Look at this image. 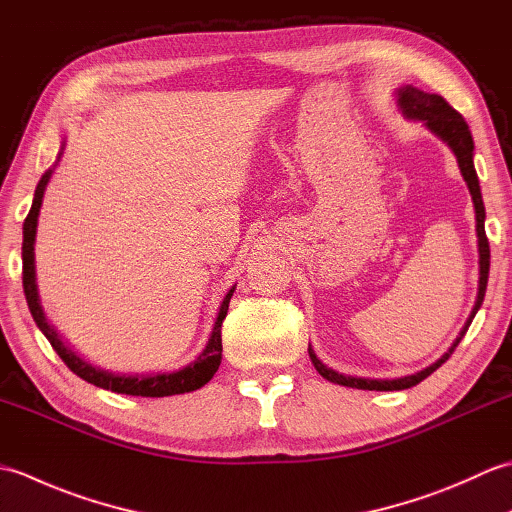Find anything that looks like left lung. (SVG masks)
<instances>
[{
	"instance_id": "1",
	"label": "left lung",
	"mask_w": 512,
	"mask_h": 512,
	"mask_svg": "<svg viewBox=\"0 0 512 512\" xmlns=\"http://www.w3.org/2000/svg\"><path fill=\"white\" fill-rule=\"evenodd\" d=\"M398 103H400V110L407 118H420L424 121L433 134H438L444 143H447L455 158H458V165L462 176L469 184V191H471V198L475 204V220H477V246H480V288H477V301L473 306L471 317L466 319L464 328L460 332L458 339L449 347V352L444 354L442 358H438L436 363L429 365L427 369H422V372H416L411 376L405 378H394V380H372V378H354V376H343L339 372H334V369L325 367L317 354L312 352V347H308V354H310V361L312 365L317 367V372L325 378L330 380V383L336 385H343V387H356V389H369V391H398V389H409L413 385H418L420 380H424L427 376H431L436 369L449 361V356L455 352V347L462 341V336L469 330V325L473 321V317L480 310L484 295H486V284H488V268H491V248H488V237L484 231V202H482V191H480V180H477V173L473 167V138L469 132V125H466L464 118L453 110V107L442 99L440 94H427V92H420L416 88H407L398 90Z\"/></svg>"
}]
</instances>
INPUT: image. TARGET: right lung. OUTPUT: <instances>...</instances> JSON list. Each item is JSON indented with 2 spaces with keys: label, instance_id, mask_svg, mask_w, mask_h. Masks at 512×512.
Here are the masks:
<instances>
[{
  "label": "right lung",
  "instance_id": "right-lung-1",
  "mask_svg": "<svg viewBox=\"0 0 512 512\" xmlns=\"http://www.w3.org/2000/svg\"><path fill=\"white\" fill-rule=\"evenodd\" d=\"M52 176V169L43 173V178L37 184L35 191V200H32L30 213L24 222V244H21V262H24V273H21V279H24V295L28 301V308L32 319L39 325V330L46 334V339L50 341L52 350L61 356V361L68 365L72 372L88 380V383L101 387V389H110L116 391V394H129V396H147V398H162V396H176V394H187V391H195L204 387L213 374L217 372V367L222 363V321L226 319L228 312V301L233 297V290H228V295L224 297L220 314L215 319V328L211 332V339L206 343L202 354L195 358V361L187 367H182L180 372L173 374H154V376H118L112 372H105V369H96L90 363L81 361L72 350L63 345V341L54 332L46 317H43V310L39 306V295H37V284H35V235H37V217L41 209V200H43V191H46V184Z\"/></svg>",
  "mask_w": 512,
  "mask_h": 512
}]
</instances>
